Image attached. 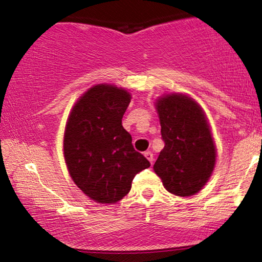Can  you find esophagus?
<instances>
[{"mask_svg": "<svg viewBox=\"0 0 262 262\" xmlns=\"http://www.w3.org/2000/svg\"><path fill=\"white\" fill-rule=\"evenodd\" d=\"M144 155H145V158L150 161V164H152V161H154V154H152L151 151H145Z\"/></svg>", "mask_w": 262, "mask_h": 262, "instance_id": "1", "label": "esophagus"}]
</instances>
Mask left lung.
I'll return each mask as SVG.
<instances>
[{"label":"left lung","mask_w":262,"mask_h":262,"mask_svg":"<svg viewBox=\"0 0 262 262\" xmlns=\"http://www.w3.org/2000/svg\"><path fill=\"white\" fill-rule=\"evenodd\" d=\"M165 146L154 170L170 193L187 197L208 181L215 164V146L206 117L192 98L166 95L156 102Z\"/></svg>","instance_id":"left-lung-1"}]
</instances>
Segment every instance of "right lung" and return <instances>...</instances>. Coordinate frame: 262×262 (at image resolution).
<instances>
[{
    "label": "right lung",
    "mask_w": 262,
    "mask_h": 262,
    "mask_svg": "<svg viewBox=\"0 0 262 262\" xmlns=\"http://www.w3.org/2000/svg\"><path fill=\"white\" fill-rule=\"evenodd\" d=\"M129 102L125 90L93 86L81 96L66 124L64 156L69 172L96 202H118L130 191L134 176L150 166L122 125Z\"/></svg>",
    "instance_id": "1"
}]
</instances>
